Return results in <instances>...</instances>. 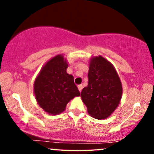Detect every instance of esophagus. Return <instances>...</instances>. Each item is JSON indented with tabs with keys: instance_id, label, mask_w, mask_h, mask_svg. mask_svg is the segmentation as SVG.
Here are the masks:
<instances>
[{
	"instance_id": "34e87169",
	"label": "esophagus",
	"mask_w": 154,
	"mask_h": 154,
	"mask_svg": "<svg viewBox=\"0 0 154 154\" xmlns=\"http://www.w3.org/2000/svg\"><path fill=\"white\" fill-rule=\"evenodd\" d=\"M77 88H78V90H79V92L82 91V85H79L77 86Z\"/></svg>"
}]
</instances>
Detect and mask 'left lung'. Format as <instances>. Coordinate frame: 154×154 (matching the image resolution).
<instances>
[{
    "instance_id": "8db88e82",
    "label": "left lung",
    "mask_w": 154,
    "mask_h": 154,
    "mask_svg": "<svg viewBox=\"0 0 154 154\" xmlns=\"http://www.w3.org/2000/svg\"><path fill=\"white\" fill-rule=\"evenodd\" d=\"M88 86L81 98L92 117L104 119L115 111L122 96V85L115 68L103 56L90 59Z\"/></svg>"
}]
</instances>
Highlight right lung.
I'll list each match as a JSON object with an SVG mask.
<instances>
[{
  "label": "right lung",
  "mask_w": 154,
  "mask_h": 154,
  "mask_svg": "<svg viewBox=\"0 0 154 154\" xmlns=\"http://www.w3.org/2000/svg\"><path fill=\"white\" fill-rule=\"evenodd\" d=\"M67 68L66 59L62 54H59L45 63L35 79V99L51 115L62 113L66 104L80 95L73 76L66 72Z\"/></svg>",
  "instance_id": "1"
}]
</instances>
